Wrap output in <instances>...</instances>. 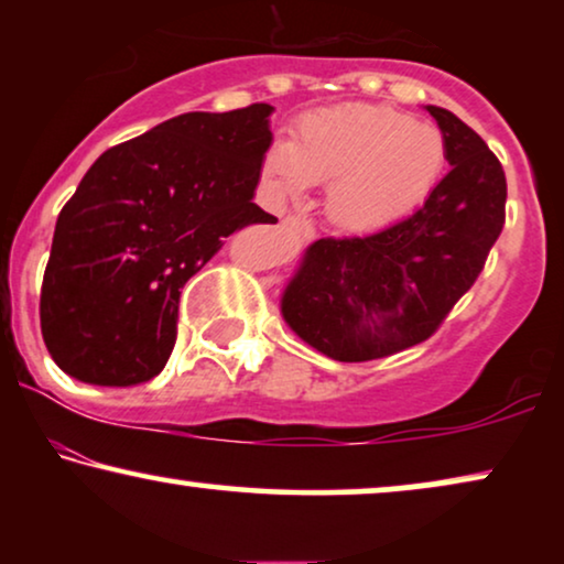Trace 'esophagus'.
I'll return each instance as SVG.
<instances>
[{"instance_id": "obj_1", "label": "esophagus", "mask_w": 564, "mask_h": 564, "mask_svg": "<svg viewBox=\"0 0 564 564\" xmlns=\"http://www.w3.org/2000/svg\"><path fill=\"white\" fill-rule=\"evenodd\" d=\"M280 228L284 234H292V236H311L313 234V226L307 220H300L295 215H288V218L280 220Z\"/></svg>"}]
</instances>
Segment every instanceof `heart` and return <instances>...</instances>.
<instances>
[{
  "label": "heart",
  "mask_w": 564,
  "mask_h": 564,
  "mask_svg": "<svg viewBox=\"0 0 564 564\" xmlns=\"http://www.w3.org/2000/svg\"><path fill=\"white\" fill-rule=\"evenodd\" d=\"M446 145L438 128L377 105H341L300 120L295 141H274L264 180L276 197L328 182L323 213L344 230L403 218L434 189Z\"/></svg>",
  "instance_id": "obj_1"
}]
</instances>
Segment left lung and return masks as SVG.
Segmentation results:
<instances>
[{
  "instance_id": "left-lung-1",
  "label": "left lung",
  "mask_w": 564,
  "mask_h": 564,
  "mask_svg": "<svg viewBox=\"0 0 564 564\" xmlns=\"http://www.w3.org/2000/svg\"><path fill=\"white\" fill-rule=\"evenodd\" d=\"M426 110L452 172L423 207L377 234L321 238L284 284V323L328 359L369 361L426 341L473 288L503 230L500 161L457 115Z\"/></svg>"
}]
</instances>
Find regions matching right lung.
I'll list each match as a JSON object with an SVG mask.
<instances>
[{"label":"right lung","instance_id":"obj_1","mask_svg":"<svg viewBox=\"0 0 564 564\" xmlns=\"http://www.w3.org/2000/svg\"><path fill=\"white\" fill-rule=\"evenodd\" d=\"M272 105L184 112L99 156L56 220L41 290L51 357L102 388L149 382L176 341L180 290L220 238L276 223L253 203Z\"/></svg>","mask_w":564,"mask_h":564}]
</instances>
